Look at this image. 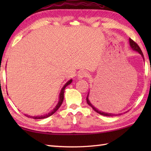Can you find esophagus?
<instances>
[{
	"instance_id": "esophagus-1",
	"label": "esophagus",
	"mask_w": 151,
	"mask_h": 151,
	"mask_svg": "<svg viewBox=\"0 0 151 151\" xmlns=\"http://www.w3.org/2000/svg\"><path fill=\"white\" fill-rule=\"evenodd\" d=\"M88 76V73L85 70H80L78 73L77 77L78 79H82L83 78H86Z\"/></svg>"
}]
</instances>
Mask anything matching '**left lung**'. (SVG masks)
<instances>
[{
  "label": "left lung",
  "instance_id": "left-lung-1",
  "mask_svg": "<svg viewBox=\"0 0 151 151\" xmlns=\"http://www.w3.org/2000/svg\"><path fill=\"white\" fill-rule=\"evenodd\" d=\"M129 43H130V46H131V47L132 48V50H134L135 51H137V52H138L139 53H140V55H141V56L143 58V59H144L145 60V58H144V56H143V54H142V52L141 49H140V48L139 47V46L138 45L136 42H135L134 40H132L131 38L129 39ZM88 94H89V93H88V95H87V97H86V103H87V104H88V105H90L92 109H93L94 111L96 112L97 113L100 114H101V115H103V116H116L117 114H112V113H108V112H102L101 111H99V109H97L96 107H94V106L93 105V104H92L91 103V102L90 101V100H89L88 99ZM92 102L93 103V101ZM121 114H119V115H120Z\"/></svg>",
  "mask_w": 151,
  "mask_h": 151
}]
</instances>
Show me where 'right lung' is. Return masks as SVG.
Wrapping results in <instances>:
<instances>
[{"instance_id":"obj_1","label":"right lung","mask_w":151,"mask_h":151,"mask_svg":"<svg viewBox=\"0 0 151 151\" xmlns=\"http://www.w3.org/2000/svg\"><path fill=\"white\" fill-rule=\"evenodd\" d=\"M73 80L72 79H70V81H68L67 83H66L64 86L63 87V88L61 89V91L60 93L59 94V101H58V103L57 104V106H55V108L52 110V111H51L50 112H48V114H44V115H41V116H30V115H28V114H24L25 116L29 117V118H32L34 119H45V118H47V117L50 116L51 115H52L53 114L55 113V112L57 111V110L59 109V107L61 106V104L63 103V101L64 100V92H65V88L68 85H70V84L72 83Z\"/></svg>"}]
</instances>
